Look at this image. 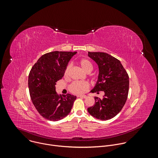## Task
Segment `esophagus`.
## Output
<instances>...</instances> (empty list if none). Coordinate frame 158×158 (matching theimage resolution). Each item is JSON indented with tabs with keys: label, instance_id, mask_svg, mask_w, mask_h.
Wrapping results in <instances>:
<instances>
[{
	"label": "esophagus",
	"instance_id": "1",
	"mask_svg": "<svg viewBox=\"0 0 158 158\" xmlns=\"http://www.w3.org/2000/svg\"><path fill=\"white\" fill-rule=\"evenodd\" d=\"M78 97L82 98H84V99L87 98V96H85V95H79V96H78Z\"/></svg>",
	"mask_w": 158,
	"mask_h": 158
}]
</instances>
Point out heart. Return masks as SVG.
<instances>
[{
    "mask_svg": "<svg viewBox=\"0 0 158 158\" xmlns=\"http://www.w3.org/2000/svg\"><path fill=\"white\" fill-rule=\"evenodd\" d=\"M82 69L86 73H91L93 69V66L91 62L88 59H82L77 62ZM70 69V66H67L64 71V76L66 77L68 75ZM89 83L87 82H74L70 86V91L76 94H79L85 93L89 88Z\"/></svg>",
    "mask_w": 158,
    "mask_h": 158,
    "instance_id": "b5f03b06",
    "label": "heart"
}]
</instances>
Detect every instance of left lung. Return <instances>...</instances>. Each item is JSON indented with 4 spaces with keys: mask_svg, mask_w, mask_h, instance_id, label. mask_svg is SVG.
Wrapping results in <instances>:
<instances>
[{
    "mask_svg": "<svg viewBox=\"0 0 158 158\" xmlns=\"http://www.w3.org/2000/svg\"><path fill=\"white\" fill-rule=\"evenodd\" d=\"M98 65V81L91 93L104 91L101 99L95 96V104L87 108L89 113L102 121L115 117L124 106L129 91V76L121 62L105 52H88Z\"/></svg>",
    "mask_w": 158,
    "mask_h": 158,
    "instance_id": "obj_1",
    "label": "left lung"
}]
</instances>
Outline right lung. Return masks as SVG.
<instances>
[{"label":"right lung","instance_id":"1","mask_svg":"<svg viewBox=\"0 0 158 158\" xmlns=\"http://www.w3.org/2000/svg\"><path fill=\"white\" fill-rule=\"evenodd\" d=\"M76 53L54 51L45 54L30 71L28 85L31 100L39 113L48 120L62 119L71 110L76 96H59L56 84L64 76L67 64Z\"/></svg>","mask_w":158,"mask_h":158}]
</instances>
